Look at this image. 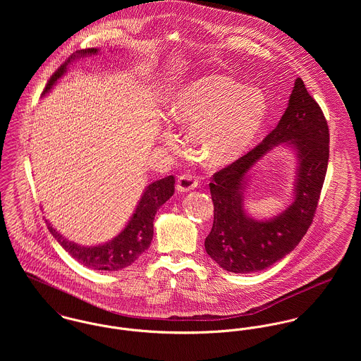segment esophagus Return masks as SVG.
I'll list each match as a JSON object with an SVG mask.
<instances>
[{
  "mask_svg": "<svg viewBox=\"0 0 361 361\" xmlns=\"http://www.w3.org/2000/svg\"><path fill=\"white\" fill-rule=\"evenodd\" d=\"M197 185H199V180L196 176H193L190 173H183L176 180V190L178 192H190V190L196 189Z\"/></svg>",
  "mask_w": 361,
  "mask_h": 361,
  "instance_id": "1",
  "label": "esophagus"
}]
</instances>
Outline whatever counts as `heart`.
<instances>
[{
    "label": "heart",
    "mask_w": 361,
    "mask_h": 361,
    "mask_svg": "<svg viewBox=\"0 0 361 361\" xmlns=\"http://www.w3.org/2000/svg\"><path fill=\"white\" fill-rule=\"evenodd\" d=\"M267 116V103L255 87L225 75L190 80L178 90L169 105V119L189 126L192 153L207 166H224L245 154L256 140ZM172 142L169 129L162 133Z\"/></svg>",
    "instance_id": "obj_1"
}]
</instances>
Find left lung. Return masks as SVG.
I'll list each match as a JSON object with an SVG mask.
<instances>
[{
    "mask_svg": "<svg viewBox=\"0 0 361 361\" xmlns=\"http://www.w3.org/2000/svg\"><path fill=\"white\" fill-rule=\"evenodd\" d=\"M285 142L297 154L294 200L269 220H256L244 208L250 171L275 145ZM329 158L325 116L300 78L276 128L252 152L212 175L209 183L214 224L206 238L207 255L235 274L261 271L289 255L312 222Z\"/></svg>",
    "mask_w": 361,
    "mask_h": 361,
    "instance_id": "obj_1",
    "label": "left lung"
}]
</instances>
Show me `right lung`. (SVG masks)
<instances>
[{"label":"right lung","instance_id":"1","mask_svg":"<svg viewBox=\"0 0 361 361\" xmlns=\"http://www.w3.org/2000/svg\"><path fill=\"white\" fill-rule=\"evenodd\" d=\"M97 49H86L72 54L65 63H62L58 71L52 75L43 92V97L51 90L55 83L66 73L69 65L80 58L97 55ZM175 178L172 175L155 180L150 183L137 206L135 212L132 214L129 222L125 225V228L121 231L119 235H116L114 239L103 245L96 246H82L75 242H71L65 239L55 228H52L51 224L47 222V228L51 232L52 236L56 239V242L68 252L72 257L80 264L86 265L87 268L97 269V271H118L125 267H129L133 264L137 258L140 257L152 245L153 235H154V216L158 208L166 203L171 196L175 192Z\"/></svg>","mask_w":361,"mask_h":361}]
</instances>
